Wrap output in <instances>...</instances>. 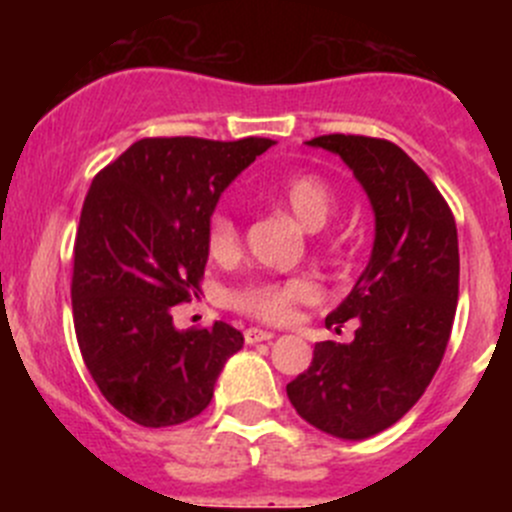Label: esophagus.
<instances>
[{"label": "esophagus", "instance_id": "esophagus-1", "mask_svg": "<svg viewBox=\"0 0 512 512\" xmlns=\"http://www.w3.org/2000/svg\"><path fill=\"white\" fill-rule=\"evenodd\" d=\"M244 338L249 346H254V343H261V341H271L273 333L271 331H263V328H246L244 331Z\"/></svg>", "mask_w": 512, "mask_h": 512}]
</instances>
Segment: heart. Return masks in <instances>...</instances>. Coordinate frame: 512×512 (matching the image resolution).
<instances>
[{"label": "heart", "mask_w": 512, "mask_h": 512, "mask_svg": "<svg viewBox=\"0 0 512 512\" xmlns=\"http://www.w3.org/2000/svg\"><path fill=\"white\" fill-rule=\"evenodd\" d=\"M268 199L288 211L303 229L318 231L328 224L336 211V194L321 176L296 171L271 186ZM206 249L216 261H226L239 251V226L226 209L211 214L206 226ZM318 288L308 278H283V281H254L231 296L239 311L258 321L283 323L293 316L301 303L316 301Z\"/></svg>", "instance_id": "obj_1"}]
</instances>
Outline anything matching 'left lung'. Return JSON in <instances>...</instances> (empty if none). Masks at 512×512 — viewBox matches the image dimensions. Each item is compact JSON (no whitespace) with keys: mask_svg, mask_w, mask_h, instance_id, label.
Returning <instances> with one entry per match:
<instances>
[{"mask_svg":"<svg viewBox=\"0 0 512 512\" xmlns=\"http://www.w3.org/2000/svg\"><path fill=\"white\" fill-rule=\"evenodd\" d=\"M306 144L341 156L361 181L376 239L366 271L326 316L338 333L356 318V338L316 343L286 393L313 428L363 440L401 421L443 361L458 306V229L426 171L393 141L328 134Z\"/></svg>","mask_w":512,"mask_h":512,"instance_id":"obj_1","label":"left lung"}]
</instances>
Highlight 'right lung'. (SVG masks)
Returning <instances> with one entry per match:
<instances>
[{
    "mask_svg": "<svg viewBox=\"0 0 512 512\" xmlns=\"http://www.w3.org/2000/svg\"><path fill=\"white\" fill-rule=\"evenodd\" d=\"M271 144L141 139L91 181L74 241V331L101 396L139 426L199 416L244 346L224 321L179 331L171 306L199 296L221 191Z\"/></svg>",
    "mask_w": 512,
    "mask_h": 512,
    "instance_id": "right-lung-1",
    "label": "right lung"
}]
</instances>
